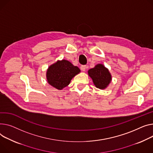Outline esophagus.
<instances>
[{
	"mask_svg": "<svg viewBox=\"0 0 153 153\" xmlns=\"http://www.w3.org/2000/svg\"><path fill=\"white\" fill-rule=\"evenodd\" d=\"M80 69L82 70V71H85L86 69V66L85 65H82L80 66Z\"/></svg>",
	"mask_w": 153,
	"mask_h": 153,
	"instance_id": "1",
	"label": "esophagus"
}]
</instances>
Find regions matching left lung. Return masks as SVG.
Masks as SVG:
<instances>
[{"mask_svg": "<svg viewBox=\"0 0 153 153\" xmlns=\"http://www.w3.org/2000/svg\"><path fill=\"white\" fill-rule=\"evenodd\" d=\"M88 74L92 79L94 84L101 90L108 87L112 80V76L107 68L103 64H98L88 71Z\"/></svg>", "mask_w": 153, "mask_h": 153, "instance_id": "left-lung-1", "label": "left lung"}]
</instances>
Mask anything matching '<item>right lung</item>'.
Instances as JSON below:
<instances>
[{
	"label": "right lung",
	"mask_w": 153,
	"mask_h": 153,
	"mask_svg": "<svg viewBox=\"0 0 153 153\" xmlns=\"http://www.w3.org/2000/svg\"><path fill=\"white\" fill-rule=\"evenodd\" d=\"M80 69L66 59L58 60L47 69V82L53 87L62 90L68 86L75 76L80 73Z\"/></svg>",
	"instance_id": "obj_1"
}]
</instances>
